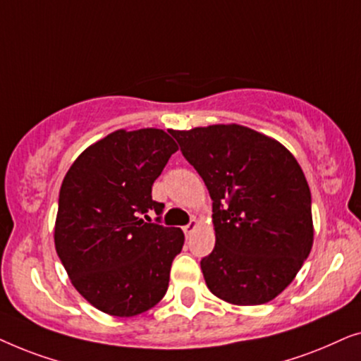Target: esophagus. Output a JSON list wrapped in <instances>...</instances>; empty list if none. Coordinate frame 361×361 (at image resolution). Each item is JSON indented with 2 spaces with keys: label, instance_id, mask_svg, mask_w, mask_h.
Segmentation results:
<instances>
[{
  "label": "esophagus",
  "instance_id": "1",
  "mask_svg": "<svg viewBox=\"0 0 361 361\" xmlns=\"http://www.w3.org/2000/svg\"><path fill=\"white\" fill-rule=\"evenodd\" d=\"M197 228H199V221H197V220L194 219V220L190 221L189 225H185V226H184V233H185V236H190L192 233H194V231H195Z\"/></svg>",
  "mask_w": 361,
  "mask_h": 361
}]
</instances>
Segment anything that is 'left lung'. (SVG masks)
<instances>
[{
  "instance_id": "1",
  "label": "left lung",
  "mask_w": 361,
  "mask_h": 361,
  "mask_svg": "<svg viewBox=\"0 0 361 361\" xmlns=\"http://www.w3.org/2000/svg\"><path fill=\"white\" fill-rule=\"evenodd\" d=\"M214 200L215 248L200 268L212 294L235 305L273 300L312 250L310 189L295 157L241 125L172 130Z\"/></svg>"
}]
</instances>
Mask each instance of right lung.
Wrapping results in <instances>:
<instances>
[{"instance_id": "obj_1", "label": "right lung", "mask_w": 361, "mask_h": 361, "mask_svg": "<svg viewBox=\"0 0 361 361\" xmlns=\"http://www.w3.org/2000/svg\"><path fill=\"white\" fill-rule=\"evenodd\" d=\"M177 149L156 128L116 130L88 146L63 177L56 251L73 288L102 312L133 317L164 298L184 231L141 215L162 214L151 189Z\"/></svg>"}]
</instances>
